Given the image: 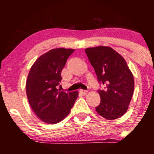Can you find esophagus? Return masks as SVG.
Wrapping results in <instances>:
<instances>
[{
    "mask_svg": "<svg viewBox=\"0 0 154 154\" xmlns=\"http://www.w3.org/2000/svg\"><path fill=\"white\" fill-rule=\"evenodd\" d=\"M79 91H80V93H82V94H86V93H88V91H86V90H82V89H81Z\"/></svg>",
    "mask_w": 154,
    "mask_h": 154,
    "instance_id": "obj_1",
    "label": "esophagus"
}]
</instances>
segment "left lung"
<instances>
[{
	"instance_id": "left-lung-1",
	"label": "left lung",
	"mask_w": 154,
	"mask_h": 154,
	"mask_svg": "<svg viewBox=\"0 0 154 154\" xmlns=\"http://www.w3.org/2000/svg\"><path fill=\"white\" fill-rule=\"evenodd\" d=\"M97 78L104 89H98L100 103L95 107L98 114L112 120L128 111L134 91V77L121 55L110 47L85 49Z\"/></svg>"
}]
</instances>
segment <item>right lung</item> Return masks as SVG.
Listing matches in <instances>:
<instances>
[{"instance_id": "add662e5", "label": "right lung", "mask_w": 154, "mask_h": 154, "mask_svg": "<svg viewBox=\"0 0 154 154\" xmlns=\"http://www.w3.org/2000/svg\"><path fill=\"white\" fill-rule=\"evenodd\" d=\"M74 49L55 48L36 60L26 83L29 103L37 116L48 124L61 122L69 114L78 92L66 93L57 89L61 71Z\"/></svg>"}]
</instances>
